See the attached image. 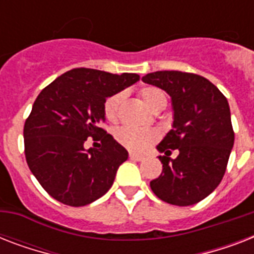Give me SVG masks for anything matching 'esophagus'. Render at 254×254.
Here are the masks:
<instances>
[{
    "instance_id": "1",
    "label": "esophagus",
    "mask_w": 254,
    "mask_h": 254,
    "mask_svg": "<svg viewBox=\"0 0 254 254\" xmlns=\"http://www.w3.org/2000/svg\"><path fill=\"white\" fill-rule=\"evenodd\" d=\"M129 158L133 159V161H143V157L142 155H138V154H134V153H130V155H129Z\"/></svg>"
}]
</instances>
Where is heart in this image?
Masks as SVG:
<instances>
[{
  "mask_svg": "<svg viewBox=\"0 0 254 254\" xmlns=\"http://www.w3.org/2000/svg\"><path fill=\"white\" fill-rule=\"evenodd\" d=\"M139 96L143 103L153 112L166 107V93L157 87H143L139 91ZM125 93L116 92L104 101V116L109 123H116L120 117V107L123 103ZM116 139L120 145L127 147V150L134 153H142L150 147L158 139L159 133L155 129H138V127H123L116 130Z\"/></svg>",
  "mask_w": 254,
  "mask_h": 254,
  "instance_id": "heart-1",
  "label": "heart"
}]
</instances>
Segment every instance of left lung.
Listing matches in <instances>:
<instances>
[{
  "instance_id": "8db88e82",
  "label": "left lung",
  "mask_w": 254,
  "mask_h": 254,
  "mask_svg": "<svg viewBox=\"0 0 254 254\" xmlns=\"http://www.w3.org/2000/svg\"><path fill=\"white\" fill-rule=\"evenodd\" d=\"M143 83L167 92L173 105V129L157 150L162 174L150 182L153 192L174 205H192L207 197L224 177L235 142L225 96L205 77L181 71H157ZM180 154L169 158L171 150Z\"/></svg>"
}]
</instances>
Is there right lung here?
I'll use <instances>...</instances> for the list:
<instances>
[{
    "mask_svg": "<svg viewBox=\"0 0 254 254\" xmlns=\"http://www.w3.org/2000/svg\"><path fill=\"white\" fill-rule=\"evenodd\" d=\"M139 80L137 73L73 68L49 84L34 101L23 127L29 169L49 195L81 207L112 187L127 151L104 130V101ZM88 136L102 141L85 150Z\"/></svg>",
    "mask_w": 254,
    "mask_h": 254,
    "instance_id": "right-lung-1",
    "label": "right lung"
}]
</instances>
